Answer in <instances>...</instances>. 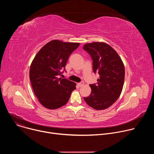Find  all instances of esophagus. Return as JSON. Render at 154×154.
Returning a JSON list of instances; mask_svg holds the SVG:
<instances>
[{
  "label": "esophagus",
  "instance_id": "34e87169",
  "mask_svg": "<svg viewBox=\"0 0 154 154\" xmlns=\"http://www.w3.org/2000/svg\"><path fill=\"white\" fill-rule=\"evenodd\" d=\"M77 85H78L79 87H81V86H82L83 85V82H81L77 83Z\"/></svg>",
  "mask_w": 154,
  "mask_h": 154
}]
</instances>
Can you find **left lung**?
I'll return each instance as SVG.
<instances>
[{
    "instance_id": "obj_1",
    "label": "left lung",
    "mask_w": 154,
    "mask_h": 154,
    "mask_svg": "<svg viewBox=\"0 0 154 154\" xmlns=\"http://www.w3.org/2000/svg\"><path fill=\"white\" fill-rule=\"evenodd\" d=\"M83 49L92 58L93 72L99 74L97 83L90 85V95L83 99L95 109H106L121 93L125 77L123 62L115 50L105 42L88 43Z\"/></svg>"
}]
</instances>
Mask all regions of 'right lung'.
Returning <instances> with one entry per match:
<instances>
[{
  "instance_id": "add662e5",
  "label": "right lung",
  "mask_w": 154,
  "mask_h": 154,
  "mask_svg": "<svg viewBox=\"0 0 154 154\" xmlns=\"http://www.w3.org/2000/svg\"><path fill=\"white\" fill-rule=\"evenodd\" d=\"M79 45L78 42L52 40L39 50L32 61L29 75L31 84L35 96L45 107L51 109L61 107L75 90L74 82L59 75L65 71L69 55Z\"/></svg>"
}]
</instances>
